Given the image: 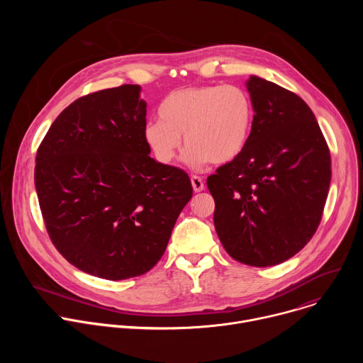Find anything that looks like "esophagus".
Returning a JSON list of instances; mask_svg holds the SVG:
<instances>
[{"mask_svg":"<svg viewBox=\"0 0 363 363\" xmlns=\"http://www.w3.org/2000/svg\"><path fill=\"white\" fill-rule=\"evenodd\" d=\"M191 184H192V188H194L195 192H201V191H203V188H205L202 178H201V177H196V175H192V177H191Z\"/></svg>","mask_w":363,"mask_h":363,"instance_id":"34e87169","label":"esophagus"}]
</instances>
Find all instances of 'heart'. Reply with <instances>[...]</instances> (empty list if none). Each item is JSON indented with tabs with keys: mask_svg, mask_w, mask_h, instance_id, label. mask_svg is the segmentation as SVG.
<instances>
[{
	"mask_svg": "<svg viewBox=\"0 0 363 363\" xmlns=\"http://www.w3.org/2000/svg\"><path fill=\"white\" fill-rule=\"evenodd\" d=\"M160 116L143 128L145 142L160 162H174L184 135L189 165L201 167L206 161L223 165L244 150L254 106L248 93L238 86H189L165 96Z\"/></svg>",
	"mask_w": 363,
	"mask_h": 363,
	"instance_id": "obj_1",
	"label": "heart"
}]
</instances>
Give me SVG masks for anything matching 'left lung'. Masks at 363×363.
I'll return each mask as SVG.
<instances>
[{"instance_id": "obj_1", "label": "left lung", "mask_w": 363, "mask_h": 363, "mask_svg": "<svg viewBox=\"0 0 363 363\" xmlns=\"http://www.w3.org/2000/svg\"><path fill=\"white\" fill-rule=\"evenodd\" d=\"M251 133L235 160L206 178L218 238L234 260L272 267L315 235L329 192L330 150L307 103L251 76Z\"/></svg>"}]
</instances>
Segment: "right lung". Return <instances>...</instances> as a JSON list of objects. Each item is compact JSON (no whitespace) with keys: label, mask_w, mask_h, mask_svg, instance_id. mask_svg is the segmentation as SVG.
<instances>
[{"label":"right lung","mask_w":363,"mask_h":363,"mask_svg":"<svg viewBox=\"0 0 363 363\" xmlns=\"http://www.w3.org/2000/svg\"><path fill=\"white\" fill-rule=\"evenodd\" d=\"M138 84L79 97L50 126L34 182L48 237L79 270L106 280L149 272L192 196L188 174L149 157Z\"/></svg>","instance_id":"add662e5"}]
</instances>
